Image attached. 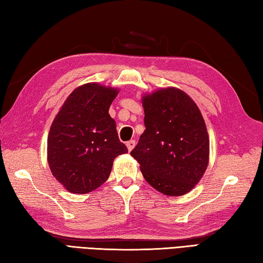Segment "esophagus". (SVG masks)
Listing matches in <instances>:
<instances>
[{
  "instance_id": "34e87169",
  "label": "esophagus",
  "mask_w": 263,
  "mask_h": 263,
  "mask_svg": "<svg viewBox=\"0 0 263 263\" xmlns=\"http://www.w3.org/2000/svg\"><path fill=\"white\" fill-rule=\"evenodd\" d=\"M135 144H136V142L134 141V139H130V141H128V142L126 143L128 151H132V149H133L134 147H135Z\"/></svg>"
}]
</instances>
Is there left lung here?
<instances>
[{"label": "left lung", "instance_id": "obj_1", "mask_svg": "<svg viewBox=\"0 0 263 263\" xmlns=\"http://www.w3.org/2000/svg\"><path fill=\"white\" fill-rule=\"evenodd\" d=\"M145 130L130 152L147 183L165 195L186 194L209 163V136L201 112L177 88L143 98Z\"/></svg>", "mask_w": 263, "mask_h": 263}]
</instances>
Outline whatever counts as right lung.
Returning <instances> with one entry per match:
<instances>
[{"instance_id": "obj_1", "label": "right lung", "mask_w": 263, "mask_h": 263, "mask_svg": "<svg viewBox=\"0 0 263 263\" xmlns=\"http://www.w3.org/2000/svg\"><path fill=\"white\" fill-rule=\"evenodd\" d=\"M118 89L85 84L68 96L51 126L47 161L53 176L76 194L109 178L114 160L128 149L120 142L109 108Z\"/></svg>"}]
</instances>
